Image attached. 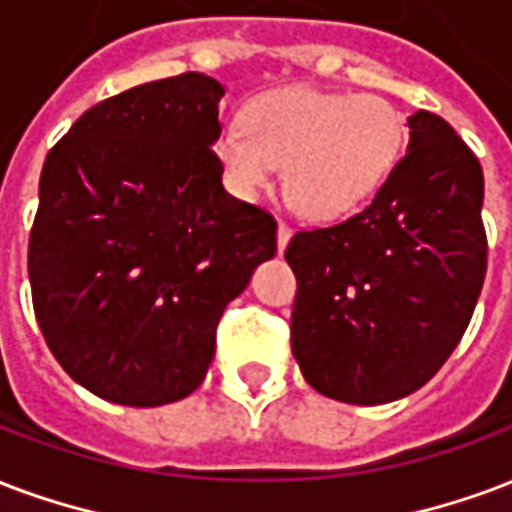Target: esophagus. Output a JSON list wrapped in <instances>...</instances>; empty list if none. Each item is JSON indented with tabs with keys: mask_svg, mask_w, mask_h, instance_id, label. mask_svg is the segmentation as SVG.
I'll list each match as a JSON object with an SVG mask.
<instances>
[{
	"mask_svg": "<svg viewBox=\"0 0 512 512\" xmlns=\"http://www.w3.org/2000/svg\"><path fill=\"white\" fill-rule=\"evenodd\" d=\"M290 225H287L285 219H279V225H276V246H279V252H285L287 241H290Z\"/></svg>",
	"mask_w": 512,
	"mask_h": 512,
	"instance_id": "obj_1",
	"label": "esophagus"
}]
</instances>
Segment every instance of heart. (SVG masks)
Here are the masks:
<instances>
[{
	"mask_svg": "<svg viewBox=\"0 0 512 512\" xmlns=\"http://www.w3.org/2000/svg\"><path fill=\"white\" fill-rule=\"evenodd\" d=\"M244 123L217 135L214 157L241 198H257L282 168L287 203L309 219L350 214L385 184L407 146L399 108L380 94L287 86L257 97Z\"/></svg>",
	"mask_w": 512,
	"mask_h": 512,
	"instance_id": "obj_1",
	"label": "heart"
}]
</instances>
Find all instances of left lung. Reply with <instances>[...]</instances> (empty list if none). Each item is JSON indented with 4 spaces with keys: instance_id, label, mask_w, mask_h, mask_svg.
Segmentation results:
<instances>
[{
    "instance_id": "1",
    "label": "left lung",
    "mask_w": 512,
    "mask_h": 512,
    "mask_svg": "<svg viewBox=\"0 0 512 512\" xmlns=\"http://www.w3.org/2000/svg\"><path fill=\"white\" fill-rule=\"evenodd\" d=\"M410 143L372 203L298 230L290 344L328 399L385 404L439 372L467 331L488 263L483 168L437 113L407 119Z\"/></svg>"
}]
</instances>
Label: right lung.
<instances>
[{
    "label": "right lung",
    "mask_w": 512,
    "mask_h": 512,
    "mask_svg": "<svg viewBox=\"0 0 512 512\" xmlns=\"http://www.w3.org/2000/svg\"><path fill=\"white\" fill-rule=\"evenodd\" d=\"M222 83L203 73L97 102L45 157L29 282L48 350L124 407L198 388L225 306L276 255V222L222 187Z\"/></svg>",
    "instance_id": "right-lung-1"
}]
</instances>
